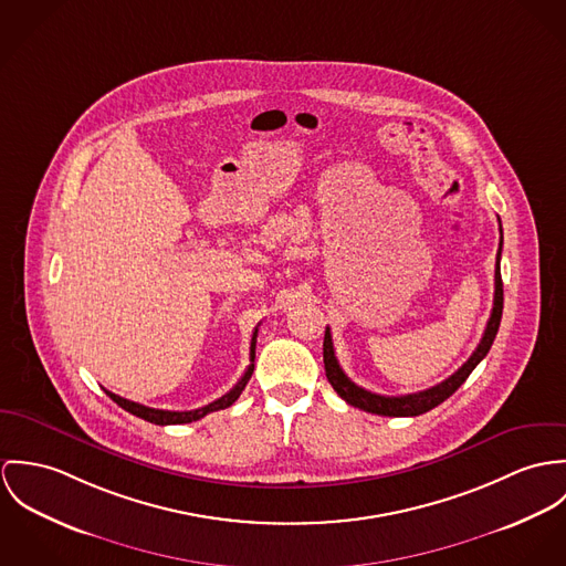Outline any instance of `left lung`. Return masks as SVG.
I'll list each match as a JSON object with an SVG mask.
<instances>
[{"instance_id":"left-lung-1","label":"left lung","mask_w":566,"mask_h":566,"mask_svg":"<svg viewBox=\"0 0 566 566\" xmlns=\"http://www.w3.org/2000/svg\"><path fill=\"white\" fill-rule=\"evenodd\" d=\"M500 250H497V264H495V300H493V313L486 323L484 336L480 340V345L475 347V352L471 354V358L453 374L447 377L444 381H440L437 386L421 390V392H412V395H399V397H386V395H377L371 390H365L363 386L354 384L349 377L345 376V371L340 369L336 354H334V343H332V332L329 327H325V338H323V363H325V376L327 381L334 386V390L354 408H360L365 412L371 415H381V417H419L432 408H437L447 397H451L462 384L464 379L471 376V371L484 360V356L489 354L500 323H502L503 311V282L502 269H500V260H502L503 232L502 221H500Z\"/></svg>"}]
</instances>
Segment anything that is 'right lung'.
I'll return each mask as SVG.
<instances>
[{
    "label": "right lung",
    "mask_w": 566,
    "mask_h": 566,
    "mask_svg": "<svg viewBox=\"0 0 566 566\" xmlns=\"http://www.w3.org/2000/svg\"><path fill=\"white\" fill-rule=\"evenodd\" d=\"M255 336H258V327L253 329L252 334V347H250V367H248V371L243 374V377L237 381V386L230 390V392H226L223 397H219L217 401H212V403H208V406H203V408H197V410H187V412H174V410H158V408H147V406H143V403H136V401H129V399H124V397H119V395H115V392H111V390H106L108 395H111V399L113 401H117L124 410H127L129 415H134V417H140V419H145V421H149V423H156V426H178V423H192V421H199L201 417H206L208 412H217V410H223V408H228V406H232L239 397H241V392H243V388L248 386V381H250V377L253 374V358H255Z\"/></svg>",
    "instance_id": "right-lung-1"
}]
</instances>
